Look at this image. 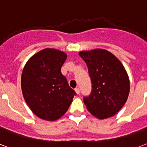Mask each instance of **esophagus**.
<instances>
[{
	"mask_svg": "<svg viewBox=\"0 0 147 147\" xmlns=\"http://www.w3.org/2000/svg\"><path fill=\"white\" fill-rule=\"evenodd\" d=\"M75 91L76 92L77 94H79L80 93V90H79V87H76V89H75Z\"/></svg>",
	"mask_w": 147,
	"mask_h": 147,
	"instance_id": "34e87169",
	"label": "esophagus"
}]
</instances>
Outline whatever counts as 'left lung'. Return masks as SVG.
I'll return each mask as SVG.
<instances>
[{"label": "left lung", "instance_id": "obj_1", "mask_svg": "<svg viewBox=\"0 0 147 147\" xmlns=\"http://www.w3.org/2000/svg\"><path fill=\"white\" fill-rule=\"evenodd\" d=\"M87 65L92 90L83 97L86 108L100 119L112 117L125 104L129 79L120 61L107 51L96 49L79 52Z\"/></svg>", "mask_w": 147, "mask_h": 147}]
</instances>
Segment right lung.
<instances>
[{"instance_id":"add662e5","label":"right lung","mask_w":147,"mask_h":147,"mask_svg":"<svg viewBox=\"0 0 147 147\" xmlns=\"http://www.w3.org/2000/svg\"><path fill=\"white\" fill-rule=\"evenodd\" d=\"M66 58L67 54L64 52L44 49L34 54L22 71L24 99L32 112L44 120L61 118L76 95L61 71Z\"/></svg>"}]
</instances>
